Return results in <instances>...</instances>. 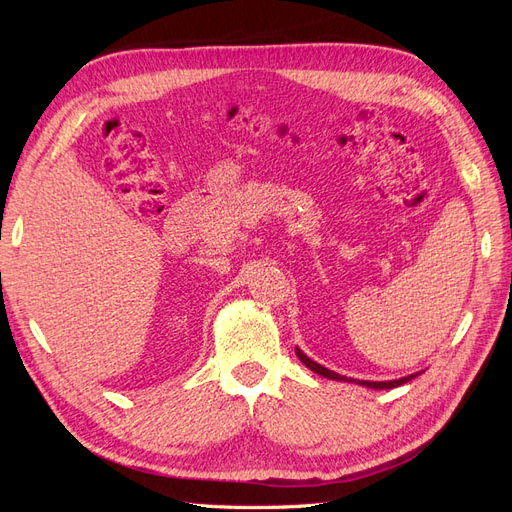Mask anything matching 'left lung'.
<instances>
[{"label":"left lung","instance_id":"8db88e82","mask_svg":"<svg viewBox=\"0 0 512 512\" xmlns=\"http://www.w3.org/2000/svg\"><path fill=\"white\" fill-rule=\"evenodd\" d=\"M297 356L301 359V363H305L309 369L316 371V374H320V376H324V378H329V380H346V382H356V380H348L346 376H339V374H335V371H331V369H327V367L318 365V363H316V361H312V359H307V356H305L299 348H297ZM414 376H416V374H412V376H408V378L391 380V382H367V380H359V384H361V386H367V389H395V386H401V384L410 382Z\"/></svg>","mask_w":512,"mask_h":512}]
</instances>
